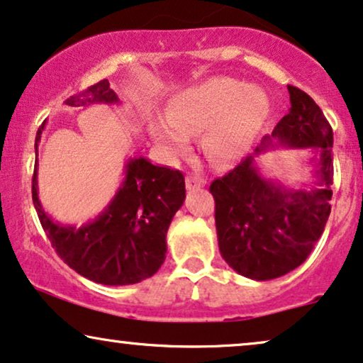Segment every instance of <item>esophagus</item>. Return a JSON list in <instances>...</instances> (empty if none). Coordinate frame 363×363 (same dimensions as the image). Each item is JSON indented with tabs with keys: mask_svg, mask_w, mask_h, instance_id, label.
Here are the masks:
<instances>
[{
	"mask_svg": "<svg viewBox=\"0 0 363 363\" xmlns=\"http://www.w3.org/2000/svg\"><path fill=\"white\" fill-rule=\"evenodd\" d=\"M205 178L200 175H188L186 177V188L188 190H200L205 186Z\"/></svg>",
	"mask_w": 363,
	"mask_h": 363,
	"instance_id": "34e87169",
	"label": "esophagus"
}]
</instances>
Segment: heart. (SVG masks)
<instances>
[{"instance_id":"heart-1","label":"heart","mask_w":363,"mask_h":363,"mask_svg":"<svg viewBox=\"0 0 363 363\" xmlns=\"http://www.w3.org/2000/svg\"><path fill=\"white\" fill-rule=\"evenodd\" d=\"M268 111L270 101L262 88L215 77L173 95L164 108L167 118L150 121V135L177 153L188 143V133L205 128L206 153L218 163H232L255 143Z\"/></svg>"}]
</instances>
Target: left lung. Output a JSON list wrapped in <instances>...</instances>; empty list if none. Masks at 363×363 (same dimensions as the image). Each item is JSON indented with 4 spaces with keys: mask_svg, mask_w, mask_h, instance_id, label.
Returning <instances> with one entry per match:
<instances>
[{
    "mask_svg": "<svg viewBox=\"0 0 363 363\" xmlns=\"http://www.w3.org/2000/svg\"><path fill=\"white\" fill-rule=\"evenodd\" d=\"M290 111L265 136L255 153L211 182L215 223L223 260L252 280H272L302 265L325 230L330 215L333 133L307 93L289 84ZM272 139L319 153L318 186L289 191L259 177L255 158Z\"/></svg>",
    "mask_w": 363,
    "mask_h": 363,
    "instance_id": "obj_1",
    "label": "left lung"
}]
</instances>
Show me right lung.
I'll list each match as a JSON object with an SVG mask.
<instances>
[{
	"mask_svg": "<svg viewBox=\"0 0 363 363\" xmlns=\"http://www.w3.org/2000/svg\"><path fill=\"white\" fill-rule=\"evenodd\" d=\"M118 95L101 79L82 93L69 96L68 106L91 103L113 105ZM45 123L36 133L38 141ZM36 168L33 173V203L46 237L61 260L84 279L103 285H131L150 279L163 265L167 232L173 215L185 200V177L180 170L131 158L121 188L101 215L82 227L53 222L38 199Z\"/></svg>",
	"mask_w": 363,
	"mask_h": 363,
	"instance_id": "add662e5",
	"label": "right lung"
}]
</instances>
